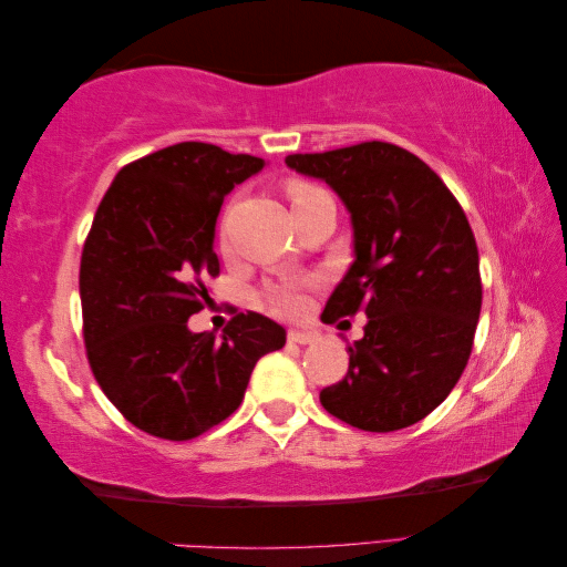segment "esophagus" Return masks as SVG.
I'll return each instance as SVG.
<instances>
[{
	"instance_id": "34e87169",
	"label": "esophagus",
	"mask_w": 567,
	"mask_h": 567,
	"mask_svg": "<svg viewBox=\"0 0 567 567\" xmlns=\"http://www.w3.org/2000/svg\"><path fill=\"white\" fill-rule=\"evenodd\" d=\"M287 339H290L292 343H299V346H309V343H319L321 341V333L315 331V329H292L290 333H287Z\"/></svg>"
}]
</instances>
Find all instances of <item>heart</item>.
<instances>
[{"instance_id":"b5f03b06","label":"heart","mask_w":567,"mask_h":567,"mask_svg":"<svg viewBox=\"0 0 567 567\" xmlns=\"http://www.w3.org/2000/svg\"><path fill=\"white\" fill-rule=\"evenodd\" d=\"M317 192H321L319 187H311L305 183H292L290 185V199H292V207H297L299 202H305L309 197H315ZM309 282H295V280H287L280 285H272L268 290V299L275 311H282V315H299V311L305 309L307 305V297H305V287Z\"/></svg>"}]
</instances>
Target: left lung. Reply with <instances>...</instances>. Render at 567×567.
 Listing matches in <instances>:
<instances>
[{"label":"left lung","mask_w":567,"mask_h":567,"mask_svg":"<svg viewBox=\"0 0 567 567\" xmlns=\"http://www.w3.org/2000/svg\"><path fill=\"white\" fill-rule=\"evenodd\" d=\"M285 163L327 183L351 214L353 262L321 321L368 317L363 339L348 343L346 378L319 400L355 429L412 426L451 394L473 351L483 307L473 228L443 179L392 143Z\"/></svg>","instance_id":"8db88e82"}]
</instances>
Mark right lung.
<instances>
[{"label": "right lung", "instance_id": "right-lung-1", "mask_svg": "<svg viewBox=\"0 0 567 567\" xmlns=\"http://www.w3.org/2000/svg\"><path fill=\"white\" fill-rule=\"evenodd\" d=\"M262 158L185 141L118 171L84 240L80 302L94 378L131 424L187 441L244 402L258 360L287 331L248 311L221 336L189 331L209 302L221 202Z\"/></svg>", "mask_w": 567, "mask_h": 567}]
</instances>
